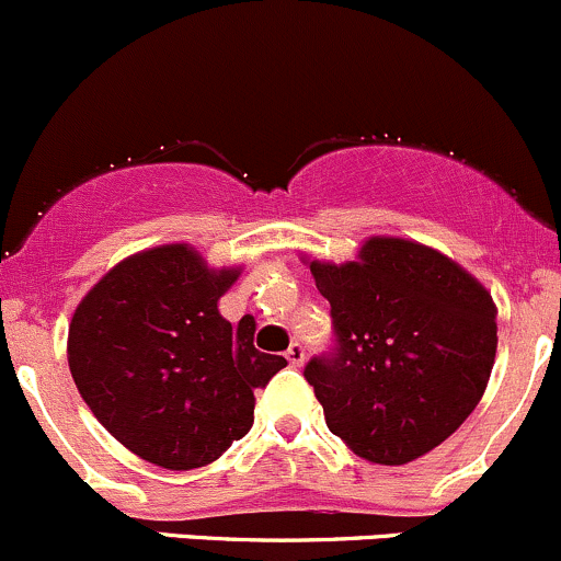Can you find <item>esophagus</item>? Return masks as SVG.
Listing matches in <instances>:
<instances>
[{
  "instance_id": "1",
  "label": "esophagus",
  "mask_w": 561,
  "mask_h": 561,
  "mask_svg": "<svg viewBox=\"0 0 561 561\" xmlns=\"http://www.w3.org/2000/svg\"><path fill=\"white\" fill-rule=\"evenodd\" d=\"M285 357H287V363L293 365V368H300V365H304V359H306V350H304V344H290V350L285 352Z\"/></svg>"
}]
</instances>
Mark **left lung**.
Instances as JSON below:
<instances>
[{
	"mask_svg": "<svg viewBox=\"0 0 561 561\" xmlns=\"http://www.w3.org/2000/svg\"><path fill=\"white\" fill-rule=\"evenodd\" d=\"M333 346L306 363L330 433L405 465L479 405L497 352L492 296L457 263L405 239H370L344 265L311 263Z\"/></svg>",
	"mask_w": 561,
	"mask_h": 561,
	"instance_id": "1",
	"label": "left lung"
}]
</instances>
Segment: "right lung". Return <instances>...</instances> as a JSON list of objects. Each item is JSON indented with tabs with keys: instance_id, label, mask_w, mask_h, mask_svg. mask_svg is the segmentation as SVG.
<instances>
[{
	"instance_id": "1",
	"label": "right lung",
	"mask_w": 561,
	"mask_h": 561,
	"mask_svg": "<svg viewBox=\"0 0 561 561\" xmlns=\"http://www.w3.org/2000/svg\"><path fill=\"white\" fill-rule=\"evenodd\" d=\"M239 271L206 268L187 244L139 252L110 271L69 325L82 400L126 449L169 470L215 462L252 427L255 389L287 365L255 350V320H222Z\"/></svg>"
}]
</instances>
